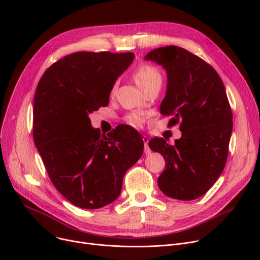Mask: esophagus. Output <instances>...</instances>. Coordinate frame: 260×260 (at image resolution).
Returning a JSON list of instances; mask_svg holds the SVG:
<instances>
[{
    "label": "esophagus",
    "instance_id": "34e87169",
    "mask_svg": "<svg viewBox=\"0 0 260 260\" xmlns=\"http://www.w3.org/2000/svg\"><path fill=\"white\" fill-rule=\"evenodd\" d=\"M142 140L144 142V154L149 155V154H151V149H149V147H148V138L146 137V136H144Z\"/></svg>",
    "mask_w": 260,
    "mask_h": 260
}]
</instances>
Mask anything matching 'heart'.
Masks as SVG:
<instances>
[{"instance_id":"b5f03b06","label":"heart","mask_w":260,"mask_h":260,"mask_svg":"<svg viewBox=\"0 0 260 260\" xmlns=\"http://www.w3.org/2000/svg\"><path fill=\"white\" fill-rule=\"evenodd\" d=\"M133 76L136 83H137L142 89L148 87L152 83H154L155 81L161 80V75L157 68L147 63H141L136 67ZM116 88L117 85L114 84L111 88V92H109L111 95H114L116 93ZM125 121L133 126H141L143 124V118L138 114H131L126 116Z\"/></svg>"}]
</instances>
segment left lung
I'll return each mask as SVG.
<instances>
[{
	"label": "left lung",
	"mask_w": 260,
	"mask_h": 260,
	"mask_svg": "<svg viewBox=\"0 0 260 260\" xmlns=\"http://www.w3.org/2000/svg\"><path fill=\"white\" fill-rule=\"evenodd\" d=\"M145 59L166 68L160 111L172 117L169 126L180 123L182 135L174 145L163 138L148 142L166 160L158 186L174 199H197L219 178L228 159L233 115L222 80L212 65L182 47H159Z\"/></svg>",
	"instance_id": "obj_1"
}]
</instances>
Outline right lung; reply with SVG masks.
<instances>
[{"label": "right lung", "mask_w": 260, "mask_h": 260, "mask_svg": "<svg viewBox=\"0 0 260 260\" xmlns=\"http://www.w3.org/2000/svg\"><path fill=\"white\" fill-rule=\"evenodd\" d=\"M134 58L133 52H74L50 65L39 81L34 141L52 184L78 208L115 201L125 172L142 156L137 131L121 124L103 135L88 117L108 105L112 86Z\"/></svg>", "instance_id": "add662e5"}]
</instances>
